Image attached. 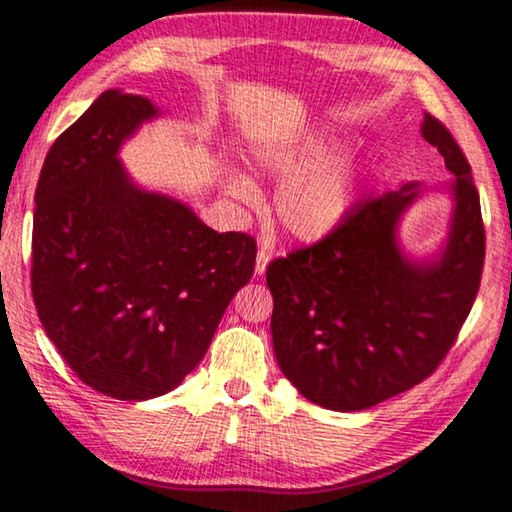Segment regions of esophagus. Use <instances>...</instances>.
Wrapping results in <instances>:
<instances>
[{"mask_svg": "<svg viewBox=\"0 0 512 512\" xmlns=\"http://www.w3.org/2000/svg\"><path fill=\"white\" fill-rule=\"evenodd\" d=\"M271 257H273V253L269 248H259L257 250V262H255V273L257 276H262V273L266 271V266H269V262H271Z\"/></svg>", "mask_w": 512, "mask_h": 512, "instance_id": "obj_1", "label": "esophagus"}]
</instances>
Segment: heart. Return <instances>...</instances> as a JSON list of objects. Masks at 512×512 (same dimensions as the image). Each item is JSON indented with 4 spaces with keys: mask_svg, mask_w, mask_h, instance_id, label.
Segmentation results:
<instances>
[{
    "mask_svg": "<svg viewBox=\"0 0 512 512\" xmlns=\"http://www.w3.org/2000/svg\"><path fill=\"white\" fill-rule=\"evenodd\" d=\"M340 144L312 140L299 147H264L255 163L266 174L285 181L276 195L280 225L299 241H319L345 220L354 200V170L335 160ZM225 186L236 200L253 204L257 188L239 172H227Z\"/></svg>",
    "mask_w": 512,
    "mask_h": 512,
    "instance_id": "obj_1",
    "label": "heart"
}]
</instances>
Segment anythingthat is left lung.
<instances>
[{"label": "left lung", "instance_id": "8db88e82", "mask_svg": "<svg viewBox=\"0 0 512 512\" xmlns=\"http://www.w3.org/2000/svg\"><path fill=\"white\" fill-rule=\"evenodd\" d=\"M423 137L455 174V213L441 259L416 264L395 239L418 183L358 202L322 241L273 259V349L303 398L333 411L375 407L432 375L476 301L485 227L471 165L425 112Z\"/></svg>", "mask_w": 512, "mask_h": 512}]
</instances>
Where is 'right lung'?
<instances>
[{"label": "right lung", "mask_w": 512, "mask_h": 512, "mask_svg": "<svg viewBox=\"0 0 512 512\" xmlns=\"http://www.w3.org/2000/svg\"><path fill=\"white\" fill-rule=\"evenodd\" d=\"M156 114L103 91L50 147L34 197L38 319L68 368L117 400L158 398L195 370L257 255L250 234L213 232L128 179L121 142Z\"/></svg>", "instance_id": "1"}]
</instances>
